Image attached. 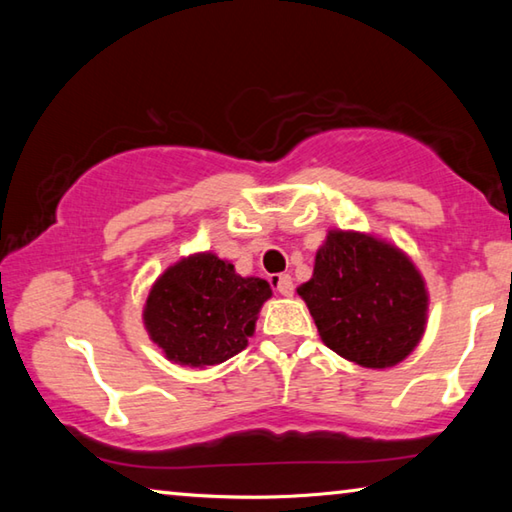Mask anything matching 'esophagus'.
Segmentation results:
<instances>
[{"mask_svg": "<svg viewBox=\"0 0 512 512\" xmlns=\"http://www.w3.org/2000/svg\"><path fill=\"white\" fill-rule=\"evenodd\" d=\"M271 282H273V287L282 293V296H287V298L293 296V280H291V275H287V273L273 275Z\"/></svg>", "mask_w": 512, "mask_h": 512, "instance_id": "1", "label": "esophagus"}]
</instances>
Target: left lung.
Wrapping results in <instances>:
<instances>
[{"label": "left lung", "instance_id": "1", "mask_svg": "<svg viewBox=\"0 0 512 512\" xmlns=\"http://www.w3.org/2000/svg\"><path fill=\"white\" fill-rule=\"evenodd\" d=\"M298 293L327 348L363 368L404 361L427 327L418 268L397 246L363 232L329 230Z\"/></svg>", "mask_w": 512, "mask_h": 512}]
</instances>
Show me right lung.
I'll use <instances>...</instances> for the list:
<instances>
[{
    "label": "right lung",
    "mask_w": 512,
    "mask_h": 512,
    "mask_svg": "<svg viewBox=\"0 0 512 512\" xmlns=\"http://www.w3.org/2000/svg\"><path fill=\"white\" fill-rule=\"evenodd\" d=\"M271 296V284L262 277H241L214 253H196L155 280L142 318L169 361L205 368L246 348L259 309Z\"/></svg>",
    "instance_id": "add662e5"
}]
</instances>
